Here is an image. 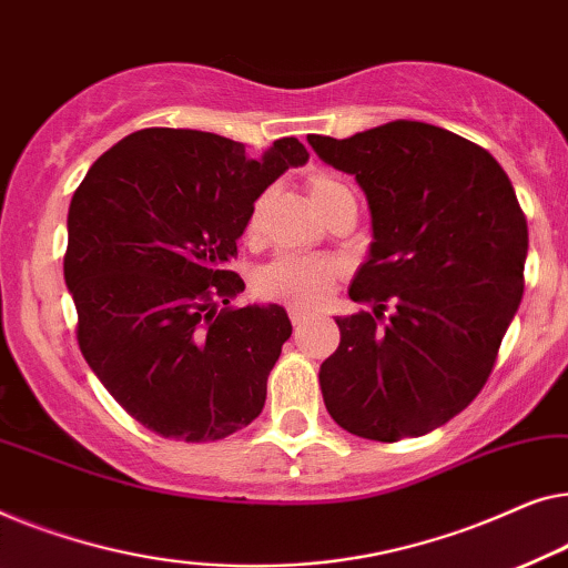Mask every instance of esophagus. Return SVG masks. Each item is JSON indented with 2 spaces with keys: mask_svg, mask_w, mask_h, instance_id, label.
Segmentation results:
<instances>
[{
  "mask_svg": "<svg viewBox=\"0 0 568 568\" xmlns=\"http://www.w3.org/2000/svg\"><path fill=\"white\" fill-rule=\"evenodd\" d=\"M287 316H291V322H293V326H301L303 322H308L311 316V311H306V308H298V306H291L287 308Z\"/></svg>",
  "mask_w": 568,
  "mask_h": 568,
  "instance_id": "esophagus-1",
  "label": "esophagus"
}]
</instances>
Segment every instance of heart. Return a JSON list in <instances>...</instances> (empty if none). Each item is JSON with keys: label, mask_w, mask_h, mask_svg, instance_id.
I'll return each instance as SVG.
<instances>
[{"label": "heart", "mask_w": 568, "mask_h": 568, "mask_svg": "<svg viewBox=\"0 0 568 568\" xmlns=\"http://www.w3.org/2000/svg\"><path fill=\"white\" fill-rule=\"evenodd\" d=\"M349 190L342 185L339 180L329 178V174H314L308 180V195L311 203L316 205V211L334 201L337 195H345ZM267 195L257 197V203L252 205L250 221H246V234H254L260 226V213L265 205ZM339 273V265L329 257H303V254H281L260 273L257 287L265 298L273 301H287V303H318L329 293L334 277Z\"/></svg>", "instance_id": "heart-1"}]
</instances>
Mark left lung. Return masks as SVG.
Segmentation results:
<instances>
[{"label": "left lung", "instance_id": "1", "mask_svg": "<svg viewBox=\"0 0 568 568\" xmlns=\"http://www.w3.org/2000/svg\"><path fill=\"white\" fill-rule=\"evenodd\" d=\"M308 143L355 174L373 223L349 285L373 311L337 316L339 347L318 371L326 412L365 440L433 433L484 388L523 301L527 221L513 182L486 149L419 121Z\"/></svg>", "mask_w": 568, "mask_h": 568}]
</instances>
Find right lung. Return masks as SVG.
Returning <instances> with one entry per match:
<instances>
[{
    "label": "right lung",
    "instance_id": "add662e5",
    "mask_svg": "<svg viewBox=\"0 0 568 568\" xmlns=\"http://www.w3.org/2000/svg\"><path fill=\"white\" fill-rule=\"evenodd\" d=\"M298 139L265 154L190 128H143L90 166L69 205L63 281L77 339L102 386L151 433L223 440L260 417L293 326L285 308L229 306L252 205Z\"/></svg>",
    "mask_w": 568,
    "mask_h": 568
}]
</instances>
